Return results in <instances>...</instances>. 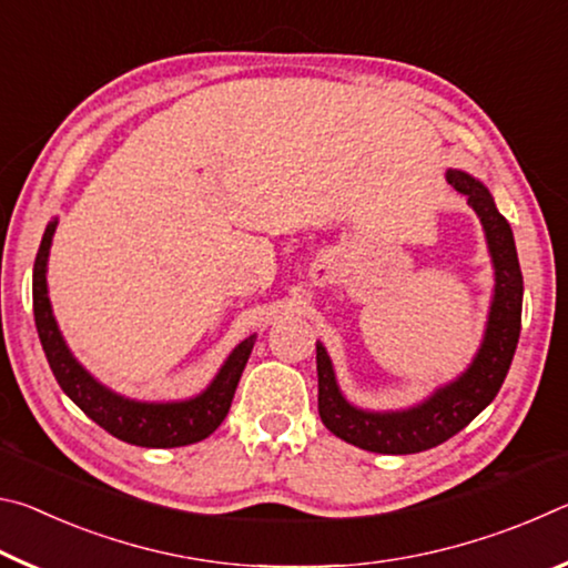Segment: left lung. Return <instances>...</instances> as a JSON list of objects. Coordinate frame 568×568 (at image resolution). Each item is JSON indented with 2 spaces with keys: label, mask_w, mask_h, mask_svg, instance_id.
Instances as JSON below:
<instances>
[{
  "label": "left lung",
  "mask_w": 568,
  "mask_h": 568,
  "mask_svg": "<svg viewBox=\"0 0 568 568\" xmlns=\"http://www.w3.org/2000/svg\"><path fill=\"white\" fill-rule=\"evenodd\" d=\"M446 180L460 195L468 197V205L480 217L496 271L494 301L484 343H480L466 373H460L456 381L438 388L434 396H428L418 406L373 413L355 408L343 398L328 353H325L323 343H315L321 420L331 434L363 450H373V454H418V450L434 448L456 436L458 430H464L501 390L506 373L511 368L518 333H521L524 277L511 225L498 213L491 192L478 180L460 170H448Z\"/></svg>",
  "instance_id": "1"
}]
</instances>
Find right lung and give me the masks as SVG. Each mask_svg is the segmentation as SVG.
Returning a JSON list of instances; mask_svg holds the SVG:
<instances>
[{"instance_id": "obj_1", "label": "right lung", "mask_w": 568, "mask_h": 568, "mask_svg": "<svg viewBox=\"0 0 568 568\" xmlns=\"http://www.w3.org/2000/svg\"><path fill=\"white\" fill-rule=\"evenodd\" d=\"M54 227L57 220L47 225L40 250H37L32 273V301L37 333H40L47 363H50L60 388L98 426H102L114 438L124 440V444L142 448H178L207 438L227 416L237 381L243 376L250 351L255 345V335H250V338H245L227 355V361L220 368L215 381L195 398L175 403H148L118 396V393H112L102 383L94 381L77 363L70 348H67L60 328H57L50 295H47V257H50Z\"/></svg>"}]
</instances>
